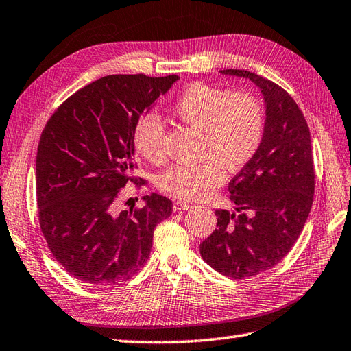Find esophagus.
<instances>
[{"label":"esophagus","mask_w":351,"mask_h":351,"mask_svg":"<svg viewBox=\"0 0 351 351\" xmlns=\"http://www.w3.org/2000/svg\"><path fill=\"white\" fill-rule=\"evenodd\" d=\"M174 211H186V210H191L192 208V204L189 202H184V201H176L173 205Z\"/></svg>","instance_id":"obj_1"}]
</instances>
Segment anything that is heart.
<instances>
[{
	"label": "heart",
	"mask_w": 351,
	"mask_h": 351,
	"mask_svg": "<svg viewBox=\"0 0 351 351\" xmlns=\"http://www.w3.org/2000/svg\"><path fill=\"white\" fill-rule=\"evenodd\" d=\"M174 116L201 134V158L196 165H174L158 178L159 189L174 198L198 199L235 173L258 152L263 135V110L247 92H228L205 83L187 86L173 106ZM140 155L159 164L164 159V125L155 113L144 116L135 130Z\"/></svg>",
	"instance_id": "b5f03b06"
}]
</instances>
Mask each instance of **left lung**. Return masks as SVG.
<instances>
[{"instance_id": "1", "label": "left lung", "mask_w": 351, "mask_h": 351, "mask_svg": "<svg viewBox=\"0 0 351 351\" xmlns=\"http://www.w3.org/2000/svg\"><path fill=\"white\" fill-rule=\"evenodd\" d=\"M263 97L265 123L256 155L229 183L235 211L216 210L217 229L199 245L201 258L226 277L261 274L290 252L308 219L314 195L310 128L289 93L245 70Z\"/></svg>"}]
</instances>
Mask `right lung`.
Instances as JSON below:
<instances>
[{"mask_svg": "<svg viewBox=\"0 0 351 351\" xmlns=\"http://www.w3.org/2000/svg\"><path fill=\"white\" fill-rule=\"evenodd\" d=\"M178 75H106L77 90L49 119L38 143L36 186L40 226L64 269L93 286L131 278L146 263L153 229L173 202L143 196L121 211L119 191L132 180L135 130Z\"/></svg>", "mask_w": 351, "mask_h": 351, "instance_id": "add662e5", "label": "right lung"}]
</instances>
